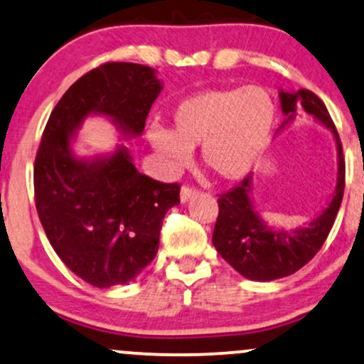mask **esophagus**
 I'll use <instances>...</instances> for the list:
<instances>
[{
	"instance_id": "34e87169",
	"label": "esophagus",
	"mask_w": 364,
	"mask_h": 364,
	"mask_svg": "<svg viewBox=\"0 0 364 364\" xmlns=\"http://www.w3.org/2000/svg\"><path fill=\"white\" fill-rule=\"evenodd\" d=\"M195 195H196L195 188H191V186H188V185L181 186V191H179V198H181L183 203H185V201H188L190 198H193Z\"/></svg>"
}]
</instances>
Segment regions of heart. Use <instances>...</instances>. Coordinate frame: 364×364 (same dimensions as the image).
<instances>
[{"label": "heart", "mask_w": 364, "mask_h": 364, "mask_svg": "<svg viewBox=\"0 0 364 364\" xmlns=\"http://www.w3.org/2000/svg\"><path fill=\"white\" fill-rule=\"evenodd\" d=\"M171 130L147 129L151 147L171 168H183L201 146L203 164L224 179L251 173L268 147L277 102L264 86L207 90L179 102L169 113Z\"/></svg>", "instance_id": "obj_1"}]
</instances>
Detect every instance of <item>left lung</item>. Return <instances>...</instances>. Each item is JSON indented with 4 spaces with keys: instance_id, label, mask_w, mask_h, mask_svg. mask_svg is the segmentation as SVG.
I'll return each mask as SVG.
<instances>
[{
    "instance_id": "obj_1",
    "label": "left lung",
    "mask_w": 364,
    "mask_h": 364,
    "mask_svg": "<svg viewBox=\"0 0 364 364\" xmlns=\"http://www.w3.org/2000/svg\"><path fill=\"white\" fill-rule=\"evenodd\" d=\"M279 103L287 117L279 130L301 113L331 130L337 147V183L321 215L290 230L273 229L262 220L252 201V174L234 190L218 195V217L212 242L232 268L252 282H273L304 268L326 242L344 195L343 144L326 105L309 90H279Z\"/></svg>"
}]
</instances>
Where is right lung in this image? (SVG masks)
Segmentation results:
<instances>
[{
  "label": "right lung",
  "instance_id": "1",
  "mask_svg": "<svg viewBox=\"0 0 364 364\" xmlns=\"http://www.w3.org/2000/svg\"><path fill=\"white\" fill-rule=\"evenodd\" d=\"M161 90L152 68L107 63L65 91L43 130L33 168L38 218L57 256L96 288L132 282L154 259L179 185L139 173L124 144L76 156L74 137L91 115L107 117L125 140L139 137Z\"/></svg>",
  "mask_w": 364,
  "mask_h": 364
}]
</instances>
